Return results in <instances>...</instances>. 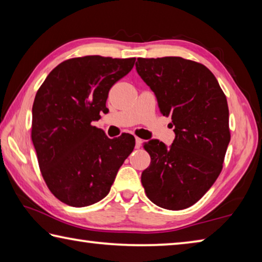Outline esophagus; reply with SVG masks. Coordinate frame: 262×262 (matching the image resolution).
<instances>
[{"instance_id": "1", "label": "esophagus", "mask_w": 262, "mask_h": 262, "mask_svg": "<svg viewBox=\"0 0 262 262\" xmlns=\"http://www.w3.org/2000/svg\"><path fill=\"white\" fill-rule=\"evenodd\" d=\"M141 145H142V140L140 139V137H135V148L140 149Z\"/></svg>"}]
</instances>
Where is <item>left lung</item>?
<instances>
[{"mask_svg": "<svg viewBox=\"0 0 262 262\" xmlns=\"http://www.w3.org/2000/svg\"><path fill=\"white\" fill-rule=\"evenodd\" d=\"M141 78L156 95L158 107L171 117L170 147L144 143L151 162L141 181L149 200L168 210L193 206L220 176L230 142L227 97L209 69L179 56L136 61Z\"/></svg>", "mask_w": 262, "mask_h": 262, "instance_id": "obj_1", "label": "left lung"}]
</instances>
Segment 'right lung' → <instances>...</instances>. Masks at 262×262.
<instances>
[{
    "mask_svg": "<svg viewBox=\"0 0 262 262\" xmlns=\"http://www.w3.org/2000/svg\"><path fill=\"white\" fill-rule=\"evenodd\" d=\"M134 63L135 57H74L56 66L37 91L31 137L47 187L66 205L104 199L135 147L133 135L111 140L91 125L107 112L110 89Z\"/></svg>",
    "mask_w": 262,
    "mask_h": 262,
    "instance_id": "1",
    "label": "right lung"
}]
</instances>
